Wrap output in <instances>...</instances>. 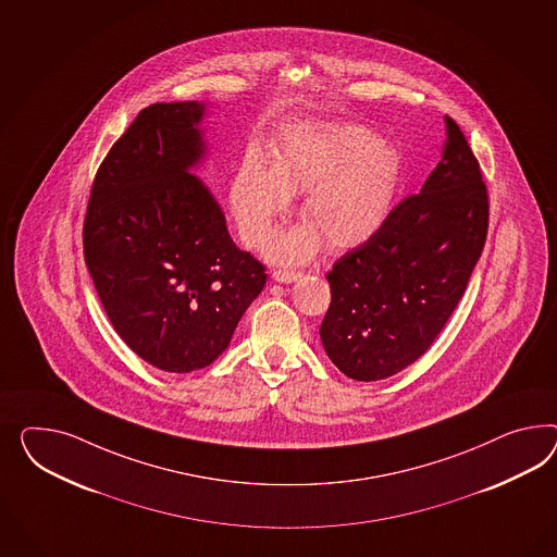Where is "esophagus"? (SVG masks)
Here are the masks:
<instances>
[{"label":"esophagus","instance_id":"obj_1","mask_svg":"<svg viewBox=\"0 0 557 557\" xmlns=\"http://www.w3.org/2000/svg\"><path fill=\"white\" fill-rule=\"evenodd\" d=\"M271 277H273L275 282H280V284H292V282L300 280L301 271L273 270V273H271Z\"/></svg>","mask_w":557,"mask_h":557}]
</instances>
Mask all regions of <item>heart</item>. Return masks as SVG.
<instances>
[{
  "label": "heart",
  "mask_w": 557,
  "mask_h": 557,
  "mask_svg": "<svg viewBox=\"0 0 557 557\" xmlns=\"http://www.w3.org/2000/svg\"><path fill=\"white\" fill-rule=\"evenodd\" d=\"M399 178L401 162L389 144L359 125L318 121L284 137L270 168L249 156L233 181L231 207L243 240L259 247L289 196L304 191L298 214L306 225L268 245L275 261H304L322 243L346 251L371 239L392 211Z\"/></svg>",
  "instance_id": "b5f03b06"
}]
</instances>
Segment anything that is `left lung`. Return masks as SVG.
<instances>
[{
  "label": "left lung",
  "instance_id": "8db88e82",
  "mask_svg": "<svg viewBox=\"0 0 557 557\" xmlns=\"http://www.w3.org/2000/svg\"><path fill=\"white\" fill-rule=\"evenodd\" d=\"M442 160L420 195L393 209L375 235L334 261L320 338L350 379L404 371L436 341L481 259L488 193L458 123L446 117Z\"/></svg>",
  "mask_w": 557,
  "mask_h": 557
}]
</instances>
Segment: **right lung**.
<instances>
[{
    "label": "right lung",
    "instance_id": "obj_1",
    "mask_svg": "<svg viewBox=\"0 0 557 557\" xmlns=\"http://www.w3.org/2000/svg\"><path fill=\"white\" fill-rule=\"evenodd\" d=\"M196 101L153 103L111 146L90 186L83 253L123 343L168 373L209 367L265 286L209 188Z\"/></svg>",
    "mask_w": 557,
    "mask_h": 557
}]
</instances>
